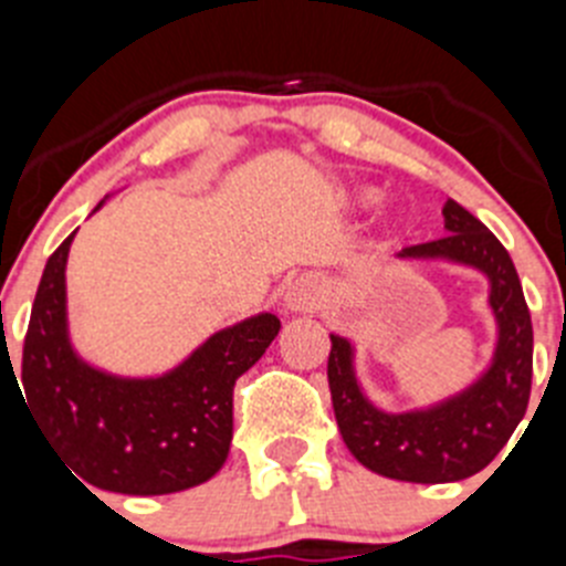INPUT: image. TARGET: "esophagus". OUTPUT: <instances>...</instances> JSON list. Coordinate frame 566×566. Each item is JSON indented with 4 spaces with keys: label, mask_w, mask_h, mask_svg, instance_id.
Returning a JSON list of instances; mask_svg holds the SVG:
<instances>
[{
    "label": "esophagus",
    "mask_w": 566,
    "mask_h": 566,
    "mask_svg": "<svg viewBox=\"0 0 566 566\" xmlns=\"http://www.w3.org/2000/svg\"><path fill=\"white\" fill-rule=\"evenodd\" d=\"M283 300H286L289 312H314L323 303V283L314 274H303L289 283Z\"/></svg>",
    "instance_id": "obj_1"
}]
</instances>
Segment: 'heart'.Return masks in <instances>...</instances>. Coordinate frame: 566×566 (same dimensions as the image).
Wrapping results in <instances>:
<instances>
[{
    "mask_svg": "<svg viewBox=\"0 0 566 566\" xmlns=\"http://www.w3.org/2000/svg\"><path fill=\"white\" fill-rule=\"evenodd\" d=\"M368 198H374V195H368Z\"/></svg>",
    "mask_w": 566,
    "mask_h": 566,
    "instance_id": "heart-1",
    "label": "heart"
}]
</instances>
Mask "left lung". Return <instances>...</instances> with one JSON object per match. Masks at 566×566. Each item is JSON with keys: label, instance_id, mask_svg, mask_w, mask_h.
Wrapping results in <instances>:
<instances>
[{"label": "left lung", "instance_id": "8db88e82", "mask_svg": "<svg viewBox=\"0 0 566 566\" xmlns=\"http://www.w3.org/2000/svg\"><path fill=\"white\" fill-rule=\"evenodd\" d=\"M442 214L448 234L402 249L399 258L453 260L490 280L499 343L488 371L433 408L385 413L359 391L352 343L332 334L328 354V388L343 442L359 464L399 482H459L484 470L513 437L530 402L533 323L516 266L496 234L468 209L448 201Z\"/></svg>", "mask_w": 566, "mask_h": 566}]
</instances>
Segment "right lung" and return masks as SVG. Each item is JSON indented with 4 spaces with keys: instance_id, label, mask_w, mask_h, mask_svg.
<instances>
[{
    "instance_id": "obj_1",
    "label": "right lung",
    "mask_w": 566,
    "mask_h": 566,
    "mask_svg": "<svg viewBox=\"0 0 566 566\" xmlns=\"http://www.w3.org/2000/svg\"><path fill=\"white\" fill-rule=\"evenodd\" d=\"M73 234L50 254L33 300L22 352L24 408L93 488L164 496L207 482L229 457L234 382L277 337L280 319L266 312L223 328L164 377L98 371L76 357L67 337L64 266Z\"/></svg>"
}]
</instances>
